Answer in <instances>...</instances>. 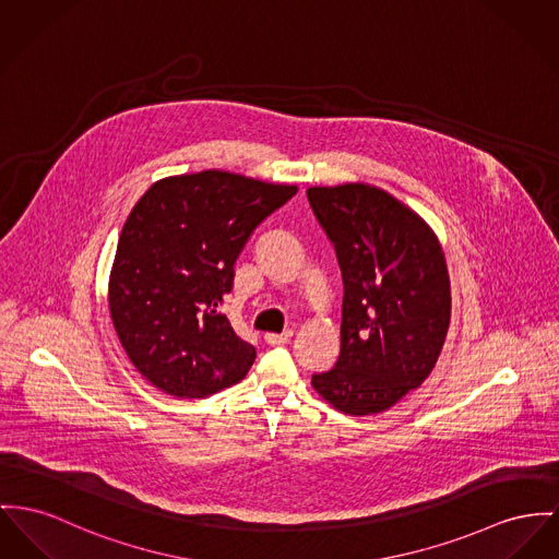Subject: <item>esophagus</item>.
Masks as SVG:
<instances>
[{
    "label": "esophagus",
    "instance_id": "34e87169",
    "mask_svg": "<svg viewBox=\"0 0 559 559\" xmlns=\"http://www.w3.org/2000/svg\"><path fill=\"white\" fill-rule=\"evenodd\" d=\"M290 338H293V331H286V333H282V335L269 333V335H264V343H266V345H284V343H288Z\"/></svg>",
    "mask_w": 559,
    "mask_h": 559
}]
</instances>
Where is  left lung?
Wrapping results in <instances>:
<instances>
[{
    "instance_id": "obj_1",
    "label": "left lung",
    "mask_w": 559,
    "mask_h": 559,
    "mask_svg": "<svg viewBox=\"0 0 559 559\" xmlns=\"http://www.w3.org/2000/svg\"><path fill=\"white\" fill-rule=\"evenodd\" d=\"M307 199L343 277L341 354L311 385L347 415L390 409L421 385L443 349L445 254L432 228L381 188L313 187Z\"/></svg>"
}]
</instances>
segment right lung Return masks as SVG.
<instances>
[{"instance_id":"obj_1","label":"right lung","mask_w":559,"mask_h":559,"mask_svg":"<svg viewBox=\"0 0 559 559\" xmlns=\"http://www.w3.org/2000/svg\"><path fill=\"white\" fill-rule=\"evenodd\" d=\"M228 171L154 182L122 226L110 316L133 367L176 399H203L250 371L257 349L218 309L254 228L297 194Z\"/></svg>"}]
</instances>
